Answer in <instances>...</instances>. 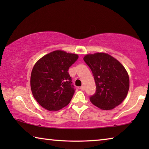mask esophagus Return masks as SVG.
Returning <instances> with one entry per match:
<instances>
[{"instance_id": "1", "label": "esophagus", "mask_w": 149, "mask_h": 149, "mask_svg": "<svg viewBox=\"0 0 149 149\" xmlns=\"http://www.w3.org/2000/svg\"><path fill=\"white\" fill-rule=\"evenodd\" d=\"M80 89L81 91H84L85 90V87L84 86V85H82L81 87H80Z\"/></svg>"}]
</instances>
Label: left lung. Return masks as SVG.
<instances>
[{"mask_svg": "<svg viewBox=\"0 0 149 149\" xmlns=\"http://www.w3.org/2000/svg\"><path fill=\"white\" fill-rule=\"evenodd\" d=\"M84 60L91 70L96 92L89 98L102 110H112L125 99L130 88L129 75L121 63L110 55L98 52L87 54Z\"/></svg>", "mask_w": 149, "mask_h": 149, "instance_id": "obj_1", "label": "left lung"}]
</instances>
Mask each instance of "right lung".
<instances>
[{
  "label": "right lung",
  "instance_id": "add662e5",
  "mask_svg": "<svg viewBox=\"0 0 149 149\" xmlns=\"http://www.w3.org/2000/svg\"><path fill=\"white\" fill-rule=\"evenodd\" d=\"M77 59V54L55 50L35 64L31 74V89L42 107L56 111L69 104L75 89L68 70Z\"/></svg>",
  "mask_w": 149,
  "mask_h": 149
}]
</instances>
